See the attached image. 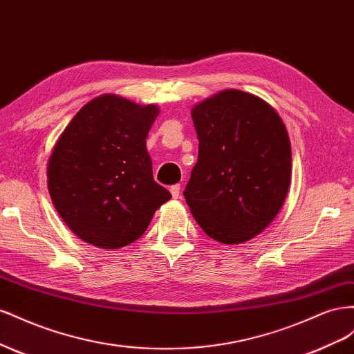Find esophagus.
Instances as JSON below:
<instances>
[{"label": "esophagus", "instance_id": "obj_1", "mask_svg": "<svg viewBox=\"0 0 354 354\" xmlns=\"http://www.w3.org/2000/svg\"><path fill=\"white\" fill-rule=\"evenodd\" d=\"M170 193H171V196H174V198H179V196H180V185L179 184L171 185L170 187Z\"/></svg>", "mask_w": 354, "mask_h": 354}]
</instances>
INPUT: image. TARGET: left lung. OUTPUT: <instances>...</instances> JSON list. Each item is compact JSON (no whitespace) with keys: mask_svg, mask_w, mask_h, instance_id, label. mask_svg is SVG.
Here are the masks:
<instances>
[{"mask_svg":"<svg viewBox=\"0 0 354 354\" xmlns=\"http://www.w3.org/2000/svg\"><path fill=\"white\" fill-rule=\"evenodd\" d=\"M198 158L184 196L197 224L225 245L262 233L283 206L292 175L286 126L266 100L228 88L191 109Z\"/></svg>","mask_w":354,"mask_h":354,"instance_id":"1","label":"left lung"}]
</instances>
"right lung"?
<instances>
[{"instance_id":"add662e5","label":"right lung","mask_w":354,"mask_h":354,"mask_svg":"<svg viewBox=\"0 0 354 354\" xmlns=\"http://www.w3.org/2000/svg\"><path fill=\"white\" fill-rule=\"evenodd\" d=\"M160 114L117 95L86 104L69 121L47 163V187L74 234L102 249L133 243L171 198L153 176L147 136Z\"/></svg>"}]
</instances>
